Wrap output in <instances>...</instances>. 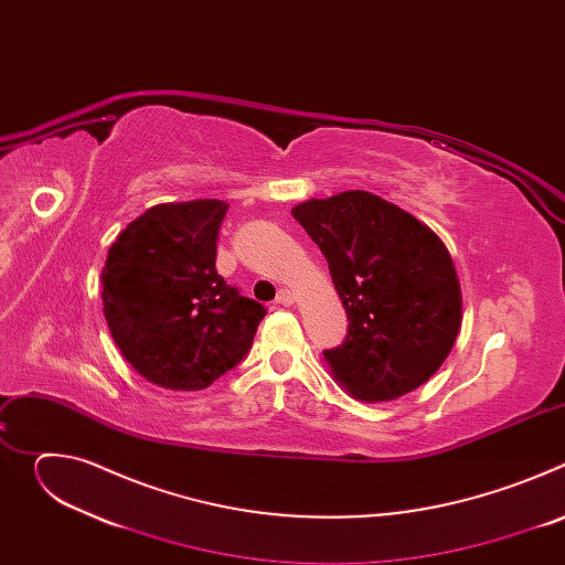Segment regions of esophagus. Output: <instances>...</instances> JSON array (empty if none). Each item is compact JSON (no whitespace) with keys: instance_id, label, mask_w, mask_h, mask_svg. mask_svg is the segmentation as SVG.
Returning a JSON list of instances; mask_svg holds the SVG:
<instances>
[{"instance_id":"obj_1","label":"esophagus","mask_w":565,"mask_h":565,"mask_svg":"<svg viewBox=\"0 0 565 565\" xmlns=\"http://www.w3.org/2000/svg\"><path fill=\"white\" fill-rule=\"evenodd\" d=\"M295 299H297V292L292 288H281L277 292V303H281V306H290V303H295Z\"/></svg>"}]
</instances>
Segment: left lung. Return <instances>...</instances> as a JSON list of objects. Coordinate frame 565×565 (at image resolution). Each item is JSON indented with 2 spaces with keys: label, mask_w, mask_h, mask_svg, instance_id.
Instances as JSON below:
<instances>
[{
  "label": "left lung",
  "mask_w": 565,
  "mask_h": 565,
  "mask_svg": "<svg viewBox=\"0 0 565 565\" xmlns=\"http://www.w3.org/2000/svg\"><path fill=\"white\" fill-rule=\"evenodd\" d=\"M292 216L327 257L349 315L347 340L324 351L333 377L362 402L425 384L462 321L460 281L443 238L364 190L303 201Z\"/></svg>",
  "instance_id": "obj_1"
}]
</instances>
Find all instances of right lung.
Instances as JSON below:
<instances>
[{"label": "right lung", "instance_id": "right-lung-1", "mask_svg": "<svg viewBox=\"0 0 565 565\" xmlns=\"http://www.w3.org/2000/svg\"><path fill=\"white\" fill-rule=\"evenodd\" d=\"M227 203H160L114 241L103 268L105 317L122 358L149 382L201 391L253 347L266 308L216 273Z\"/></svg>", "mask_w": 565, "mask_h": 565}]
</instances>
